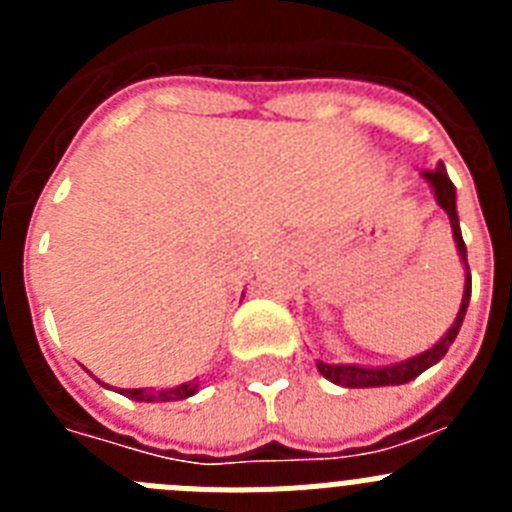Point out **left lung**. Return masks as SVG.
Wrapping results in <instances>:
<instances>
[{
  "mask_svg": "<svg viewBox=\"0 0 512 512\" xmlns=\"http://www.w3.org/2000/svg\"><path fill=\"white\" fill-rule=\"evenodd\" d=\"M423 179L431 184L433 194H436V202L446 210L451 220V233H454L456 251H459V259L464 264V297H461L459 312H456V320L446 333H443L441 341L433 348L423 351L418 356H410L405 361H397V364L390 366H359V364H325V361H318V372L323 374L325 379H330L333 384H341V387H390V384H408L410 379L420 377L425 369H431L433 364L446 356L449 346L454 343V338L459 336V328L464 323V315H467L469 297H472V277H469V261H467V246H464V238H461L459 228V215H456V187L451 184L449 174H446V166L438 164L436 169L423 171Z\"/></svg>",
  "mask_w": 512,
  "mask_h": 512,
  "instance_id": "8db88e82",
  "label": "left lung"
}]
</instances>
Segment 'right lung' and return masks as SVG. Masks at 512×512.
I'll return each instance as SVG.
<instances>
[{
    "mask_svg": "<svg viewBox=\"0 0 512 512\" xmlns=\"http://www.w3.org/2000/svg\"><path fill=\"white\" fill-rule=\"evenodd\" d=\"M107 387V384H104ZM200 390V384L197 382H184L179 387H171V390H117L120 395L130 397L135 402H174V400H187L192 397L194 392Z\"/></svg>",
    "mask_w": 512,
    "mask_h": 512,
    "instance_id": "right-lung-1",
    "label": "right lung"
}]
</instances>
